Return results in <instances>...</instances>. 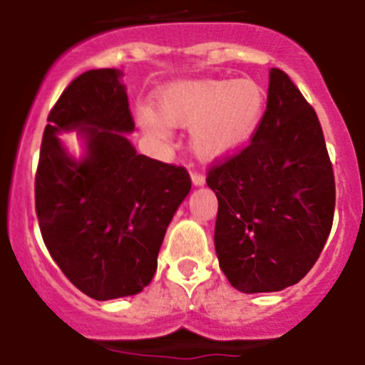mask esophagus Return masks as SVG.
I'll return each instance as SVG.
<instances>
[{
    "mask_svg": "<svg viewBox=\"0 0 365 365\" xmlns=\"http://www.w3.org/2000/svg\"><path fill=\"white\" fill-rule=\"evenodd\" d=\"M191 182H192V185H195V187H202L205 183V178H204V176H202V174L192 173L191 174Z\"/></svg>",
    "mask_w": 365,
    "mask_h": 365,
    "instance_id": "esophagus-1",
    "label": "esophagus"
}]
</instances>
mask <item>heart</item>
<instances>
[{
	"label": "heart",
	"mask_w": 365,
	"mask_h": 365,
	"mask_svg": "<svg viewBox=\"0 0 365 365\" xmlns=\"http://www.w3.org/2000/svg\"><path fill=\"white\" fill-rule=\"evenodd\" d=\"M156 108L138 106L134 112L152 143H169L173 126H182L189 128L192 154L215 161L250 143L264 115L266 91L252 78L180 81L158 91Z\"/></svg>",
	"instance_id": "obj_1"
}]
</instances>
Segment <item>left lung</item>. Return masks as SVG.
<instances>
[{"label": "left lung", "mask_w": 365, "mask_h": 365, "mask_svg": "<svg viewBox=\"0 0 365 365\" xmlns=\"http://www.w3.org/2000/svg\"><path fill=\"white\" fill-rule=\"evenodd\" d=\"M218 198L215 250L231 287L279 292L318 261L334 217V174L322 125L281 69L252 143L209 170Z\"/></svg>", "instance_id": "8db88e82"}]
</instances>
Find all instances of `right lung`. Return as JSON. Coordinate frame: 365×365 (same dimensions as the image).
<instances>
[{
  "label": "right lung",
  "instance_id": "right-lung-1",
  "mask_svg": "<svg viewBox=\"0 0 365 365\" xmlns=\"http://www.w3.org/2000/svg\"><path fill=\"white\" fill-rule=\"evenodd\" d=\"M123 71L90 69L47 117L38 161L36 215L66 277L97 301L135 296L158 268L176 209L191 191L183 167L138 154ZM77 131L75 158L58 138Z\"/></svg>",
  "mask_w": 365,
  "mask_h": 365
}]
</instances>
